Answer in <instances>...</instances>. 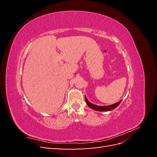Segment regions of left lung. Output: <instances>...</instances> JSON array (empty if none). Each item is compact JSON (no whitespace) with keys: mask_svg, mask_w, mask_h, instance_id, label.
<instances>
[{"mask_svg":"<svg viewBox=\"0 0 157 157\" xmlns=\"http://www.w3.org/2000/svg\"><path fill=\"white\" fill-rule=\"evenodd\" d=\"M85 100H86V102L87 103V105L90 107L92 108V109H94L96 111H111L113 110L115 108H116L119 104L121 103V102L122 101V100L119 101L118 102L113 104V105H108V106H98L96 105H94V104H92L90 103V101H88V100L87 99V98L85 96Z\"/></svg>","mask_w":157,"mask_h":157,"instance_id":"8db88e82","label":"left lung"}]
</instances>
